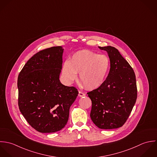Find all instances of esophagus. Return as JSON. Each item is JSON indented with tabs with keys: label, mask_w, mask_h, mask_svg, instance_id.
Returning <instances> with one entry per match:
<instances>
[{
	"label": "esophagus",
	"mask_w": 157,
	"mask_h": 157,
	"mask_svg": "<svg viewBox=\"0 0 157 157\" xmlns=\"http://www.w3.org/2000/svg\"><path fill=\"white\" fill-rule=\"evenodd\" d=\"M78 96H79V97L85 96H86V94H84V93H83V92H82L79 91V94H78Z\"/></svg>",
	"instance_id": "34e87169"
}]
</instances>
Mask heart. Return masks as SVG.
<instances>
[{
    "label": "heart",
    "mask_w": 157,
    "mask_h": 157,
    "mask_svg": "<svg viewBox=\"0 0 157 157\" xmlns=\"http://www.w3.org/2000/svg\"><path fill=\"white\" fill-rule=\"evenodd\" d=\"M110 67L109 58L89 50L75 53L63 63L62 75L68 84H71L79 73L81 85L88 89H95L104 82Z\"/></svg>",
    "instance_id": "b5f03b06"
}]
</instances>
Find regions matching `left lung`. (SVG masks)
<instances>
[{"instance_id": "obj_1", "label": "left lung", "mask_w": 157, "mask_h": 157, "mask_svg": "<svg viewBox=\"0 0 157 157\" xmlns=\"http://www.w3.org/2000/svg\"><path fill=\"white\" fill-rule=\"evenodd\" d=\"M98 47L107 53L110 68L103 84L87 93L92 103L90 118L99 128H117L125 123L135 104L137 98L135 75L115 47Z\"/></svg>"}]
</instances>
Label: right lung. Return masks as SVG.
Listing matches in <instances>:
<instances>
[{"instance_id":"1","label":"right lung","mask_w":157,"mask_h":157,"mask_svg":"<svg viewBox=\"0 0 157 157\" xmlns=\"http://www.w3.org/2000/svg\"><path fill=\"white\" fill-rule=\"evenodd\" d=\"M64 48L53 47L35 54L25 64L17 79L18 104L29 124L41 133L61 130L78 90L59 80Z\"/></svg>"}]
</instances>
